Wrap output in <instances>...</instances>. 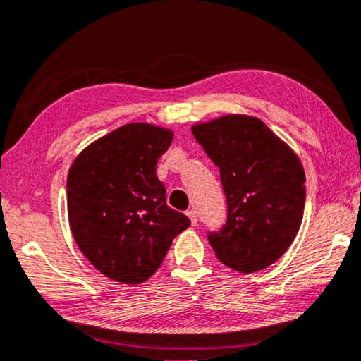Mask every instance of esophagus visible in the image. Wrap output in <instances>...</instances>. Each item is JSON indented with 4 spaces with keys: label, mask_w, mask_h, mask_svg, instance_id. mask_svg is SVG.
<instances>
[{
    "label": "esophagus",
    "mask_w": 361,
    "mask_h": 361,
    "mask_svg": "<svg viewBox=\"0 0 361 361\" xmlns=\"http://www.w3.org/2000/svg\"><path fill=\"white\" fill-rule=\"evenodd\" d=\"M187 216H188V219H190L192 226H195V224H197V219H198L197 211H195V209H188V211H187Z\"/></svg>",
    "instance_id": "obj_1"
}]
</instances>
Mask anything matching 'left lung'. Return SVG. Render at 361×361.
I'll list each match as a JSON object with an SVG mask.
<instances>
[{
    "label": "left lung",
    "instance_id": "8db88e82",
    "mask_svg": "<svg viewBox=\"0 0 361 361\" xmlns=\"http://www.w3.org/2000/svg\"><path fill=\"white\" fill-rule=\"evenodd\" d=\"M192 133L219 168L227 219L208 241L217 259L251 274L280 259L299 232L305 174L299 158L261 120L222 116Z\"/></svg>",
    "mask_w": 361,
    "mask_h": 361
}]
</instances>
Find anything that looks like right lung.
<instances>
[{
  "label": "right lung",
  "mask_w": 361,
  "mask_h": 361,
  "mask_svg": "<svg viewBox=\"0 0 361 361\" xmlns=\"http://www.w3.org/2000/svg\"><path fill=\"white\" fill-rule=\"evenodd\" d=\"M168 129L131 123L82 150L67 177L68 221L76 245L109 279L139 285L161 265L190 219L166 204L157 177Z\"/></svg>",
  "instance_id": "add662e5"
}]
</instances>
